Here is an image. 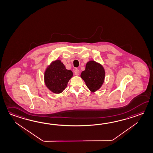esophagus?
<instances>
[{
	"instance_id": "34e87169",
	"label": "esophagus",
	"mask_w": 153,
	"mask_h": 153,
	"mask_svg": "<svg viewBox=\"0 0 153 153\" xmlns=\"http://www.w3.org/2000/svg\"><path fill=\"white\" fill-rule=\"evenodd\" d=\"M74 73H75V75H76V76H78L79 74V71L77 70V69H76L75 70V71H74Z\"/></svg>"
}]
</instances>
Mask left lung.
Instances as JSON below:
<instances>
[{"label":"left lung","mask_w":153,"mask_h":153,"mask_svg":"<svg viewBox=\"0 0 153 153\" xmlns=\"http://www.w3.org/2000/svg\"><path fill=\"white\" fill-rule=\"evenodd\" d=\"M81 78L92 92L101 87L105 78V71L102 65L94 61L88 62L85 71L82 72Z\"/></svg>","instance_id":"1"}]
</instances>
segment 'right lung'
<instances>
[{"mask_svg":"<svg viewBox=\"0 0 153 153\" xmlns=\"http://www.w3.org/2000/svg\"><path fill=\"white\" fill-rule=\"evenodd\" d=\"M72 76V72L67 70L61 61L57 60L47 68L44 74V82L50 91L59 94L67 87Z\"/></svg>","mask_w":153,"mask_h":153,"instance_id":"1","label":"right lung"}]
</instances>
